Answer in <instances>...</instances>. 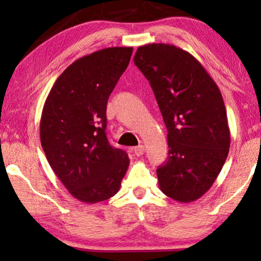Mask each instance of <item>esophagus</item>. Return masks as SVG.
<instances>
[{
  "instance_id": "obj_1",
  "label": "esophagus",
  "mask_w": 261,
  "mask_h": 261,
  "mask_svg": "<svg viewBox=\"0 0 261 261\" xmlns=\"http://www.w3.org/2000/svg\"><path fill=\"white\" fill-rule=\"evenodd\" d=\"M144 151H145V149H144V146H143V145H138L134 149V152H135L136 156H142L143 153H144Z\"/></svg>"
}]
</instances>
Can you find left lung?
<instances>
[{"label": "left lung", "mask_w": 261, "mask_h": 261, "mask_svg": "<svg viewBox=\"0 0 261 261\" xmlns=\"http://www.w3.org/2000/svg\"><path fill=\"white\" fill-rule=\"evenodd\" d=\"M134 62L149 80L168 130L160 189L178 202L209 190L226 162L230 132L221 92L192 54L174 45L141 46Z\"/></svg>", "instance_id": "1"}]
</instances>
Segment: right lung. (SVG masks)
<instances>
[{"mask_svg": "<svg viewBox=\"0 0 261 261\" xmlns=\"http://www.w3.org/2000/svg\"><path fill=\"white\" fill-rule=\"evenodd\" d=\"M132 47H109L75 60L43 105L40 138L50 168L69 194L97 203L118 193L130 160L106 137V105L129 65Z\"/></svg>", "mask_w": 261, "mask_h": 261, "instance_id": "obj_1", "label": "right lung"}]
</instances>
